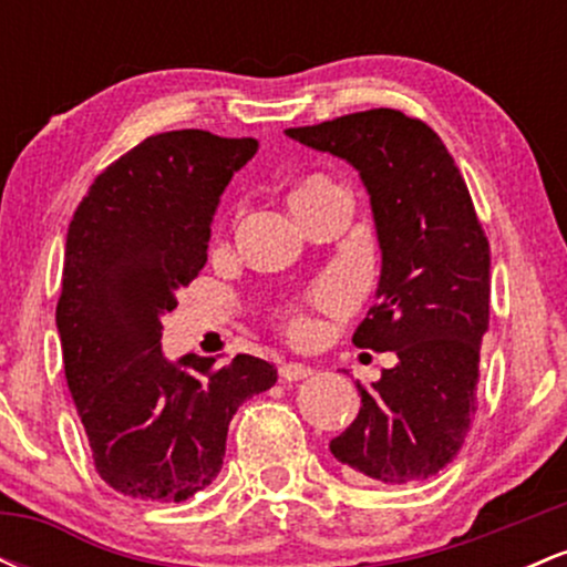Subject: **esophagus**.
<instances>
[{"instance_id": "34e87169", "label": "esophagus", "mask_w": 567, "mask_h": 567, "mask_svg": "<svg viewBox=\"0 0 567 567\" xmlns=\"http://www.w3.org/2000/svg\"><path fill=\"white\" fill-rule=\"evenodd\" d=\"M315 373L309 365H303V362H285L282 368H279V375H282V381H303L309 379V375Z\"/></svg>"}]
</instances>
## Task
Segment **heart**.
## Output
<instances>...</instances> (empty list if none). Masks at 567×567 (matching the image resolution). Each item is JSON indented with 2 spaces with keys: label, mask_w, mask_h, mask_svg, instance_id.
Segmentation results:
<instances>
[{
  "label": "heart",
  "mask_w": 567,
  "mask_h": 567,
  "mask_svg": "<svg viewBox=\"0 0 567 567\" xmlns=\"http://www.w3.org/2000/svg\"><path fill=\"white\" fill-rule=\"evenodd\" d=\"M333 192H341V186L333 184L328 175L315 173L298 181V184L292 186L288 199L292 213H296L298 218H303L317 202ZM343 306H347V290L336 282H320L306 292L301 301L285 303L282 309L277 311V320L279 328L285 330V336L292 338V341H306V338L311 336V328H315V324H311V315H315V311H341Z\"/></svg>",
  "instance_id": "1"
}]
</instances>
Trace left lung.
Returning a JSON list of instances; mask_svg holds the SVG:
<instances>
[{"mask_svg":"<svg viewBox=\"0 0 567 567\" xmlns=\"http://www.w3.org/2000/svg\"><path fill=\"white\" fill-rule=\"evenodd\" d=\"M288 135L351 162L365 181L383 266L379 303L351 341L400 360L370 389L357 383L360 415L330 453L360 483H421L455 458L477 410L491 245L472 194L440 135L396 109Z\"/></svg>","mask_w":567,"mask_h":567,"instance_id":"8db88e82","label":"left lung"}]
</instances>
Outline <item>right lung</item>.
<instances>
[{"mask_svg": "<svg viewBox=\"0 0 567 567\" xmlns=\"http://www.w3.org/2000/svg\"><path fill=\"white\" fill-rule=\"evenodd\" d=\"M258 141L207 130L148 135L87 188L69 224L61 298L66 381L109 487L141 501H186L218 477L237 408L275 386L261 357L159 347L162 317L207 264L210 220Z\"/></svg>", "mask_w": 567, "mask_h": 567, "instance_id": "1", "label": "right lung"}]
</instances>
